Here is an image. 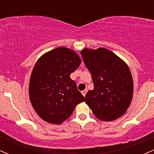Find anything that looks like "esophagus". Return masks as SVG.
<instances>
[{
    "label": "esophagus",
    "mask_w": 154,
    "mask_h": 154,
    "mask_svg": "<svg viewBox=\"0 0 154 154\" xmlns=\"http://www.w3.org/2000/svg\"><path fill=\"white\" fill-rule=\"evenodd\" d=\"M87 90H85V91H82V95H84V96H85V95H86V93H87Z\"/></svg>",
    "instance_id": "34e87169"
}]
</instances>
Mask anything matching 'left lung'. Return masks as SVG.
<instances>
[{
    "label": "left lung",
    "mask_w": 154,
    "mask_h": 154,
    "mask_svg": "<svg viewBox=\"0 0 154 154\" xmlns=\"http://www.w3.org/2000/svg\"><path fill=\"white\" fill-rule=\"evenodd\" d=\"M81 55L94 85L93 91L86 93V103L102 121H113L122 116L133 95V81L128 65L103 48H85Z\"/></svg>",
    "instance_id": "obj_1"
}]
</instances>
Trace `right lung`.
Wrapping results in <instances>:
<instances>
[{
    "label": "right lung",
    "instance_id": "add662e5",
    "mask_svg": "<svg viewBox=\"0 0 154 154\" xmlns=\"http://www.w3.org/2000/svg\"><path fill=\"white\" fill-rule=\"evenodd\" d=\"M81 63L74 51L59 47L38 60L29 85V99L40 117L51 124L62 123L73 112L77 104L85 101L69 75Z\"/></svg>",
    "mask_w": 154,
    "mask_h": 154
}]
</instances>
